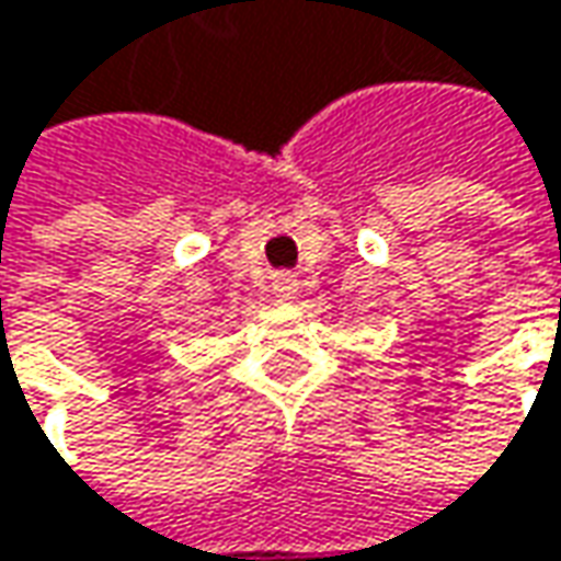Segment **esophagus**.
<instances>
[{
  "mask_svg": "<svg viewBox=\"0 0 561 561\" xmlns=\"http://www.w3.org/2000/svg\"><path fill=\"white\" fill-rule=\"evenodd\" d=\"M271 290H274V297L277 300H297V294H300V284H297V277L294 274H277L274 280H271Z\"/></svg>",
  "mask_w": 561,
  "mask_h": 561,
  "instance_id": "1",
  "label": "esophagus"
}]
</instances>
